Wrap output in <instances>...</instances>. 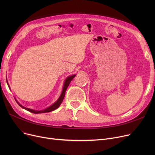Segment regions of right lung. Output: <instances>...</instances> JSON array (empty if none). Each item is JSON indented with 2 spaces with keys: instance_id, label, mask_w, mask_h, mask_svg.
Returning <instances> with one entry per match:
<instances>
[{
  "instance_id": "obj_1",
  "label": "right lung",
  "mask_w": 155,
  "mask_h": 155,
  "mask_svg": "<svg viewBox=\"0 0 155 155\" xmlns=\"http://www.w3.org/2000/svg\"><path fill=\"white\" fill-rule=\"evenodd\" d=\"M75 76H76L75 74L72 75L68 76L66 79H65L64 82V84H63V89H62V92H61L60 97L58 98V99L54 103H53L52 105H51L50 107H47V108H46L45 109L40 110H33V109H29V108H27V107H25L22 106V105L20 103H19V102L17 100H16V99H15V100L16 102L18 104V105H19L20 107H21L22 109H25L26 110H28L29 112H31L32 113H34V114H41V113H45V112H51V111L54 110H56V109H58L59 107L60 104H61V102L63 101V99H64V97L65 92H66V91H67V89L70 83L71 82V81L73 80V78H74ZM6 82H7V84L8 85V87H9V88H10V86H9V84H8V82H7V77H6Z\"/></svg>"
}]
</instances>
